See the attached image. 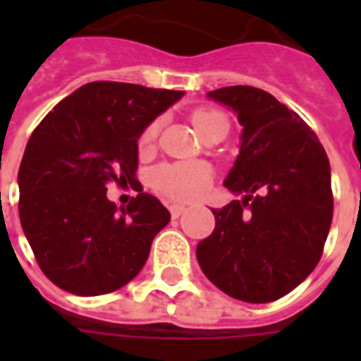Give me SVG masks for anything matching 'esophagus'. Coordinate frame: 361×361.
<instances>
[{
	"label": "esophagus",
	"mask_w": 361,
	"mask_h": 361,
	"mask_svg": "<svg viewBox=\"0 0 361 361\" xmlns=\"http://www.w3.org/2000/svg\"><path fill=\"white\" fill-rule=\"evenodd\" d=\"M185 211H188V209H185L183 204H170V214H172L173 219H180Z\"/></svg>",
	"instance_id": "1"
}]
</instances>
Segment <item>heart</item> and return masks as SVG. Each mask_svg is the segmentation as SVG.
<instances>
[{"label":"heart","instance_id":"obj_1","mask_svg":"<svg viewBox=\"0 0 361 361\" xmlns=\"http://www.w3.org/2000/svg\"><path fill=\"white\" fill-rule=\"evenodd\" d=\"M191 121L203 135L207 129H211L216 123H226L228 118L219 110L212 108H199L191 114ZM157 123H149L142 129L139 137V149H149L157 137ZM212 180L211 166L203 162H173V164H162L150 172V185L157 189L160 195L168 197L172 201H193L201 197L209 189Z\"/></svg>","mask_w":361,"mask_h":361}]
</instances>
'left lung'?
Wrapping results in <instances>:
<instances>
[{
  "label": "left lung",
  "instance_id": "obj_1",
  "mask_svg": "<svg viewBox=\"0 0 361 361\" xmlns=\"http://www.w3.org/2000/svg\"><path fill=\"white\" fill-rule=\"evenodd\" d=\"M242 123V147L226 185L245 193L212 209L214 232L197 261L235 300L274 302L310 276L333 220L331 164L317 135L265 90L245 85L209 92Z\"/></svg>",
  "mask_w": 361,
  "mask_h": 361
}]
</instances>
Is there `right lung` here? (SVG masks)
I'll list each match as a JSON object with an SVG mask.
<instances>
[{
	"label": "right lung",
	"instance_id": "right-lung-1",
	"mask_svg": "<svg viewBox=\"0 0 361 361\" xmlns=\"http://www.w3.org/2000/svg\"><path fill=\"white\" fill-rule=\"evenodd\" d=\"M183 90L94 81L63 98L40 121L19 168V216L36 263L66 292L100 295L133 280L154 235L170 222L137 181V139ZM110 183L140 195L119 212Z\"/></svg>",
	"mask_w": 361,
	"mask_h": 361
}]
</instances>
